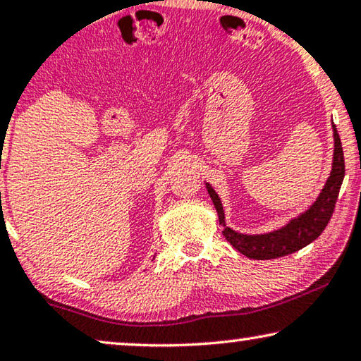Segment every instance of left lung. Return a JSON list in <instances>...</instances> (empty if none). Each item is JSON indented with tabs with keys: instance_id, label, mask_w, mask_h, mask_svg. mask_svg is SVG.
I'll use <instances>...</instances> for the list:
<instances>
[{
	"instance_id": "8db88e82",
	"label": "left lung",
	"mask_w": 361,
	"mask_h": 361,
	"mask_svg": "<svg viewBox=\"0 0 361 361\" xmlns=\"http://www.w3.org/2000/svg\"><path fill=\"white\" fill-rule=\"evenodd\" d=\"M334 128V159L332 170L326 181V185L319 192L317 200L302 211L301 214L289 219L286 224L280 229L265 232V233H240L231 229L226 224L224 207H222L221 197L214 191L209 183H206L207 192H209L212 202L219 216V224L222 227L226 240L231 242V245L240 252L242 255L253 260H271V258H280L289 253L301 250L302 247L316 240L326 229L329 221H331L335 202H337L340 186H342L345 176V161L342 142L337 134V129Z\"/></svg>"
}]
</instances>
